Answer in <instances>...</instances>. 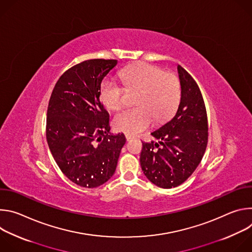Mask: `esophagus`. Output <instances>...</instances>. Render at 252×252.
<instances>
[{
  "label": "esophagus",
  "instance_id": "34e87169",
  "mask_svg": "<svg viewBox=\"0 0 252 252\" xmlns=\"http://www.w3.org/2000/svg\"><path fill=\"white\" fill-rule=\"evenodd\" d=\"M126 140L128 141V140L134 138V136H133V135H130V134H128V133H126Z\"/></svg>",
  "mask_w": 252,
  "mask_h": 252
}]
</instances>
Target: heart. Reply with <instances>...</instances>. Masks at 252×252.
Instances as JSON below:
<instances>
[{"mask_svg":"<svg viewBox=\"0 0 252 252\" xmlns=\"http://www.w3.org/2000/svg\"><path fill=\"white\" fill-rule=\"evenodd\" d=\"M127 91L138 92L133 109H126L114 118L113 125L119 131L129 134L148 128L156 123L167 121L177 110L182 98L178 78L159 66L141 63L121 71ZM126 89L117 82L105 80L99 88V96L109 110H119L126 101Z\"/></svg>","mask_w":252,"mask_h":252,"instance_id":"b5f03b06","label":"heart"}]
</instances>
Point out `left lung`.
<instances>
[{"label": "left lung", "instance_id": "1", "mask_svg": "<svg viewBox=\"0 0 252 252\" xmlns=\"http://www.w3.org/2000/svg\"><path fill=\"white\" fill-rule=\"evenodd\" d=\"M182 98L174 117L151 134L158 141L142 142L141 169L156 186H181L200 163L208 138L205 104L193 78L177 65Z\"/></svg>", "mask_w": 252, "mask_h": 252}]
</instances>
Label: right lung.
I'll return each mask as SVG.
<instances>
[{
  "instance_id": "right-lung-1",
  "label": "right lung",
  "mask_w": 252,
  "mask_h": 252,
  "mask_svg": "<svg viewBox=\"0 0 252 252\" xmlns=\"http://www.w3.org/2000/svg\"><path fill=\"white\" fill-rule=\"evenodd\" d=\"M117 60L94 59L71 66L57 82L48 106L46 135L62 172L76 185L94 189L114 175L124 133L110 132V117L100 102L103 78Z\"/></svg>"
}]
</instances>
